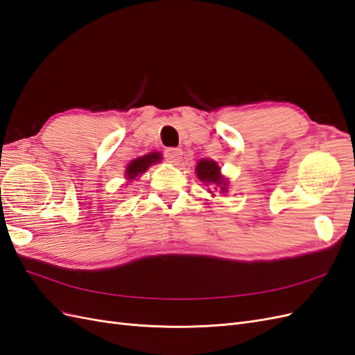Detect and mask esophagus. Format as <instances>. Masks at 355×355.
<instances>
[{"mask_svg":"<svg viewBox=\"0 0 355 355\" xmlns=\"http://www.w3.org/2000/svg\"><path fill=\"white\" fill-rule=\"evenodd\" d=\"M182 149L180 148H167L164 151V158L171 164H178L182 158Z\"/></svg>","mask_w":355,"mask_h":355,"instance_id":"obj_1","label":"esophagus"}]
</instances>
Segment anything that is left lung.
I'll list each match as a JSON object with an SVG mask.
<instances>
[{"mask_svg":"<svg viewBox=\"0 0 355 355\" xmlns=\"http://www.w3.org/2000/svg\"><path fill=\"white\" fill-rule=\"evenodd\" d=\"M197 176L200 180H202L206 185L211 187H220L222 191H227V180L220 176L219 166L211 159H201L196 167ZM216 189V188H214ZM211 192V191H209Z\"/></svg>","mask_w":355,"mask_h":355,"instance_id":"1","label":"left lung"}]
</instances>
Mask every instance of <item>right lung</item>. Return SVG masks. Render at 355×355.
Returning <instances> with one entry per match:
<instances>
[{"instance_id": "1", "label": "right lung", "mask_w": 355, "mask_h": 355, "mask_svg": "<svg viewBox=\"0 0 355 355\" xmlns=\"http://www.w3.org/2000/svg\"><path fill=\"white\" fill-rule=\"evenodd\" d=\"M159 158L161 157H159L158 153H153V154H149V155H145V157H141V158H137V159H133L132 163L127 166V178L128 179H135L136 176L144 173V171L149 166L157 163Z\"/></svg>"}]
</instances>
